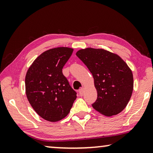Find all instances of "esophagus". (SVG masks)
I'll return each mask as SVG.
<instances>
[{
  "instance_id": "1",
  "label": "esophagus",
  "mask_w": 153,
  "mask_h": 153,
  "mask_svg": "<svg viewBox=\"0 0 153 153\" xmlns=\"http://www.w3.org/2000/svg\"><path fill=\"white\" fill-rule=\"evenodd\" d=\"M84 88H82L81 89H79V95H80V96H82L83 94H84Z\"/></svg>"
}]
</instances>
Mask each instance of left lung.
<instances>
[{"label":"left lung","instance_id":"1","mask_svg":"<svg viewBox=\"0 0 153 153\" xmlns=\"http://www.w3.org/2000/svg\"><path fill=\"white\" fill-rule=\"evenodd\" d=\"M76 55L94 77L97 99L92 107L106 116L121 112L130 99L134 87L132 72L126 62L104 49H81Z\"/></svg>","mask_w":153,"mask_h":153}]
</instances>
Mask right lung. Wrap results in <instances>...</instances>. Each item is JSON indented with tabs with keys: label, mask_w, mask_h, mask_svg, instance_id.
<instances>
[{
	"label": "right lung",
	"mask_w": 153,
	"mask_h": 153,
	"mask_svg": "<svg viewBox=\"0 0 153 153\" xmlns=\"http://www.w3.org/2000/svg\"><path fill=\"white\" fill-rule=\"evenodd\" d=\"M74 49L58 47L38 56L25 76V92L33 109L45 120L55 122L68 115L77 93L62 69Z\"/></svg>",
	"instance_id": "add662e5"
}]
</instances>
